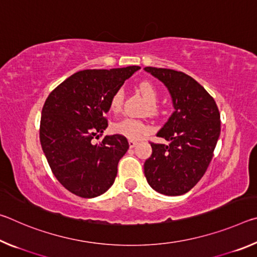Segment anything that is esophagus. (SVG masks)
Here are the masks:
<instances>
[{
  "label": "esophagus",
  "instance_id": "1",
  "mask_svg": "<svg viewBox=\"0 0 257 257\" xmlns=\"http://www.w3.org/2000/svg\"><path fill=\"white\" fill-rule=\"evenodd\" d=\"M137 144H138V142H136V141H133V139H129V146L132 147V149H133V147L136 146Z\"/></svg>",
  "mask_w": 257,
  "mask_h": 257
}]
</instances>
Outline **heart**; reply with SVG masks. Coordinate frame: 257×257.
Masks as SVG:
<instances>
[{"label": "heart", "mask_w": 257, "mask_h": 257, "mask_svg": "<svg viewBox=\"0 0 257 257\" xmlns=\"http://www.w3.org/2000/svg\"><path fill=\"white\" fill-rule=\"evenodd\" d=\"M139 92L142 93L143 96L149 102L150 111L154 112L156 110L155 102L158 101V89L152 84L151 81H142L138 85ZM123 102V93L122 90L119 89L112 95L110 99V108L113 112H119L121 110ZM113 132L115 134L122 135L129 139H139L150 132V125L145 123L144 121L133 119V118H123L119 120L118 122L113 124Z\"/></svg>", "instance_id": "heart-1"}]
</instances>
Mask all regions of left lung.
<instances>
[{"label": "left lung", "instance_id": "1", "mask_svg": "<svg viewBox=\"0 0 257 257\" xmlns=\"http://www.w3.org/2000/svg\"><path fill=\"white\" fill-rule=\"evenodd\" d=\"M144 70L163 82L175 108L156 134L168 144L151 143L152 155L145 161L144 173L158 193L179 196L207 170L220 136L219 108L205 88L186 73L153 67Z\"/></svg>", "mask_w": 257, "mask_h": 257}]
</instances>
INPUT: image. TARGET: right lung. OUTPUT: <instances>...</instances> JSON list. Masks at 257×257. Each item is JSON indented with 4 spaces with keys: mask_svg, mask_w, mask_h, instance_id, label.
Returning a JSON list of instances; mask_svg holds the SVG:
<instances>
[{
    "mask_svg": "<svg viewBox=\"0 0 257 257\" xmlns=\"http://www.w3.org/2000/svg\"><path fill=\"white\" fill-rule=\"evenodd\" d=\"M141 67L73 73L46 98L40 139L56 179L77 196L97 197L114 182L119 160L129 149L122 135L93 139L107 128L110 99Z\"/></svg>",
    "mask_w": 257,
    "mask_h": 257,
    "instance_id": "1",
    "label": "right lung"
}]
</instances>
